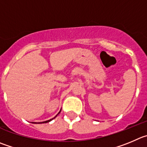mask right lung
I'll list each match as a JSON object with an SVG mask.
<instances>
[{
    "label": "right lung",
    "mask_w": 147,
    "mask_h": 147,
    "mask_svg": "<svg viewBox=\"0 0 147 147\" xmlns=\"http://www.w3.org/2000/svg\"><path fill=\"white\" fill-rule=\"evenodd\" d=\"M60 112H61V111H60ZM58 113V114H59ZM57 116H56V117H57ZM53 117V118H52V119H51V120H47V121H45V122H42V123H49V122H50L51 121V120H53V119H54L55 118V117Z\"/></svg>",
    "instance_id": "obj_1"
}]
</instances>
